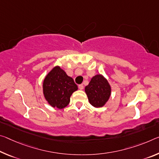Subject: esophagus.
I'll return each instance as SVG.
<instances>
[{
	"mask_svg": "<svg viewBox=\"0 0 159 159\" xmlns=\"http://www.w3.org/2000/svg\"><path fill=\"white\" fill-rule=\"evenodd\" d=\"M79 89L80 90H83V89H84V85H82V84L79 85Z\"/></svg>",
	"mask_w": 159,
	"mask_h": 159,
	"instance_id": "34e87169",
	"label": "esophagus"
}]
</instances>
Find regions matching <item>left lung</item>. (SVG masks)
Instances as JSON below:
<instances>
[{
    "mask_svg": "<svg viewBox=\"0 0 159 159\" xmlns=\"http://www.w3.org/2000/svg\"><path fill=\"white\" fill-rule=\"evenodd\" d=\"M89 102L95 107H102L111 94V88L107 80L102 75H96L92 78L89 84L85 86Z\"/></svg>",
    "mask_w": 159,
    "mask_h": 159,
    "instance_id": "8db88e82",
    "label": "left lung"
}]
</instances>
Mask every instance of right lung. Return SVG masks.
I'll list each match as a JSON object with an SVG mask.
<instances>
[{"label": "right lung", "mask_w": 159, "mask_h": 159, "mask_svg": "<svg viewBox=\"0 0 159 159\" xmlns=\"http://www.w3.org/2000/svg\"><path fill=\"white\" fill-rule=\"evenodd\" d=\"M78 90V86L72 78L59 66H56L45 78L43 83L44 97L53 107L63 109L70 102L72 93Z\"/></svg>", "instance_id": "add662e5"}]
</instances>
